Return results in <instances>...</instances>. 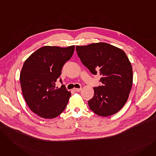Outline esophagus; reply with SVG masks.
Returning <instances> with one entry per match:
<instances>
[{"instance_id":"esophagus-1","label":"esophagus","mask_w":156,"mask_h":156,"mask_svg":"<svg viewBox=\"0 0 156 156\" xmlns=\"http://www.w3.org/2000/svg\"><path fill=\"white\" fill-rule=\"evenodd\" d=\"M81 90V88H74V91L76 92H79Z\"/></svg>"}]
</instances>
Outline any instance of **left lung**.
Listing matches in <instances>:
<instances>
[{
	"instance_id": "1",
	"label": "left lung",
	"mask_w": 156,
	"mask_h": 156,
	"mask_svg": "<svg viewBox=\"0 0 156 156\" xmlns=\"http://www.w3.org/2000/svg\"><path fill=\"white\" fill-rule=\"evenodd\" d=\"M78 57L93 75L100 74L102 85L94 87L89 108L100 116H109L126 104L133 84V70L125 52L107 43L76 46Z\"/></svg>"
}]
</instances>
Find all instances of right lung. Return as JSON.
<instances>
[{
	"mask_svg": "<svg viewBox=\"0 0 156 156\" xmlns=\"http://www.w3.org/2000/svg\"><path fill=\"white\" fill-rule=\"evenodd\" d=\"M74 51L75 45L44 46L24 62L20 78L22 94L30 109L38 116L56 118L66 107L71 92L65 87L55 88V83Z\"/></svg>",
	"mask_w": 156,
	"mask_h": 156,
	"instance_id": "add662e5",
	"label": "right lung"
}]
</instances>
